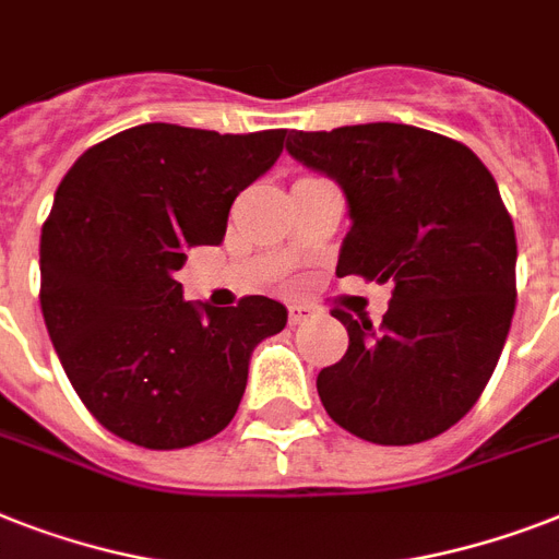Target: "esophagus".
<instances>
[{"mask_svg": "<svg viewBox=\"0 0 559 559\" xmlns=\"http://www.w3.org/2000/svg\"><path fill=\"white\" fill-rule=\"evenodd\" d=\"M313 316V310L307 305H289V324H305Z\"/></svg>", "mask_w": 559, "mask_h": 559, "instance_id": "1", "label": "esophagus"}]
</instances>
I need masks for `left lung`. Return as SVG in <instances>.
I'll use <instances>...</instances> for the list:
<instances>
[{"mask_svg":"<svg viewBox=\"0 0 559 559\" xmlns=\"http://www.w3.org/2000/svg\"><path fill=\"white\" fill-rule=\"evenodd\" d=\"M287 153L348 200L336 275L394 284L380 328L333 310L350 342L319 371L322 406L382 447L447 432L481 397L516 307V235L496 179L461 142L389 121L293 130Z\"/></svg>","mask_w":559,"mask_h":559,"instance_id":"obj_1","label":"left lung"}]
</instances>
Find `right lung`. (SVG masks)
Here are the masks:
<instances>
[{"instance_id": "right-lung-1", "label": "right lung", "mask_w": 559, "mask_h": 559, "mask_svg": "<svg viewBox=\"0 0 559 559\" xmlns=\"http://www.w3.org/2000/svg\"><path fill=\"white\" fill-rule=\"evenodd\" d=\"M284 139L130 127L57 188L39 237V307L78 397L118 438L182 450L223 432L252 350L284 331L281 301L191 305L177 281L186 249L223 240L235 197L275 165Z\"/></svg>"}]
</instances>
